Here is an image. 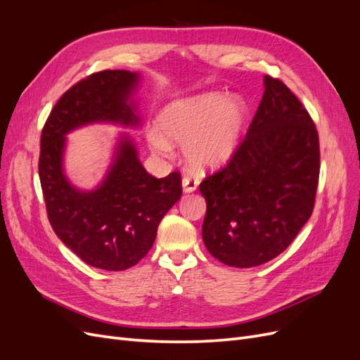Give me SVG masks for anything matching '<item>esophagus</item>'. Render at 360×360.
Instances as JSON below:
<instances>
[{
  "label": "esophagus",
  "instance_id": "1",
  "mask_svg": "<svg viewBox=\"0 0 360 360\" xmlns=\"http://www.w3.org/2000/svg\"><path fill=\"white\" fill-rule=\"evenodd\" d=\"M181 184H183V191L191 193L198 188V180L195 179L193 176H184L183 180H181Z\"/></svg>",
  "mask_w": 360,
  "mask_h": 360
}]
</instances>
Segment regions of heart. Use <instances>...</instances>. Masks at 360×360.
<instances>
[{
	"instance_id": "heart-1",
	"label": "heart",
	"mask_w": 360,
	"mask_h": 360,
	"mask_svg": "<svg viewBox=\"0 0 360 360\" xmlns=\"http://www.w3.org/2000/svg\"><path fill=\"white\" fill-rule=\"evenodd\" d=\"M248 120L246 103L238 96L204 93L168 105L159 130L148 134L156 153L169 156L174 143H184L183 153L192 167L209 169L230 160L240 147Z\"/></svg>"
}]
</instances>
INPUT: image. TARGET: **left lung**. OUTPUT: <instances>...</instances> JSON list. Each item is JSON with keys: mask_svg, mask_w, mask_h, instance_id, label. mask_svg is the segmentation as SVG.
<instances>
[{"mask_svg": "<svg viewBox=\"0 0 360 360\" xmlns=\"http://www.w3.org/2000/svg\"><path fill=\"white\" fill-rule=\"evenodd\" d=\"M319 134L288 86L264 76V94L237 153L207 176V250L231 267H255L290 246L314 210Z\"/></svg>", "mask_w": 360, "mask_h": 360, "instance_id": "8db88e82", "label": "left lung"}]
</instances>
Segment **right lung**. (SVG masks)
I'll return each instance as SVG.
<instances>
[{"instance_id": "add662e5", "label": "right lung", "mask_w": 360, "mask_h": 360, "mask_svg": "<svg viewBox=\"0 0 360 360\" xmlns=\"http://www.w3.org/2000/svg\"><path fill=\"white\" fill-rule=\"evenodd\" d=\"M138 79L129 70L86 76L60 97L40 138L39 177L51 226L84 263L110 271L126 270L147 255L162 217L181 197V176H151L123 136L105 180L94 191H79L64 176L63 153L73 129L102 122L138 126L130 102Z\"/></svg>"}]
</instances>
